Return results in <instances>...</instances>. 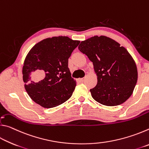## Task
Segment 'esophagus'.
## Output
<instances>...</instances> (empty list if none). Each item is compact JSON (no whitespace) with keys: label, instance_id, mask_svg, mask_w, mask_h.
<instances>
[{"label":"esophagus","instance_id":"obj_1","mask_svg":"<svg viewBox=\"0 0 149 149\" xmlns=\"http://www.w3.org/2000/svg\"><path fill=\"white\" fill-rule=\"evenodd\" d=\"M85 80V78H81V79H79V81L80 82H84Z\"/></svg>","mask_w":149,"mask_h":149}]
</instances>
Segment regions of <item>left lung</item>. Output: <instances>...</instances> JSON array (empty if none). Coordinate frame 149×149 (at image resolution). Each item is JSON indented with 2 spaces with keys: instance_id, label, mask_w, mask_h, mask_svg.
Segmentation results:
<instances>
[{
  "instance_id": "left-lung-1",
  "label": "left lung",
  "mask_w": 149,
  "mask_h": 149,
  "mask_svg": "<svg viewBox=\"0 0 149 149\" xmlns=\"http://www.w3.org/2000/svg\"><path fill=\"white\" fill-rule=\"evenodd\" d=\"M78 49L93 62L97 84L92 97L103 105H120L132 95L137 81L135 62L124 47L106 36L81 42Z\"/></svg>"
}]
</instances>
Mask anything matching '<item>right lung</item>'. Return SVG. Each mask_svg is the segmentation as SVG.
I'll use <instances>...</instances> for the list:
<instances>
[{
    "label": "right lung",
    "instance_id": "obj_1",
    "mask_svg": "<svg viewBox=\"0 0 149 149\" xmlns=\"http://www.w3.org/2000/svg\"><path fill=\"white\" fill-rule=\"evenodd\" d=\"M79 42L68 37H53L29 50L22 74L25 89L35 102L52 108L71 97L76 82L68 68V58Z\"/></svg>",
    "mask_w": 149,
    "mask_h": 149
}]
</instances>
